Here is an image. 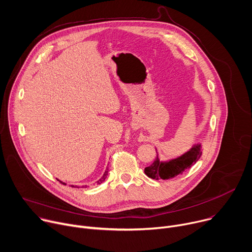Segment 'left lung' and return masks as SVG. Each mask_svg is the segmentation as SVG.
I'll return each instance as SVG.
<instances>
[{"label": "left lung", "instance_id": "8db88e82", "mask_svg": "<svg viewBox=\"0 0 252 252\" xmlns=\"http://www.w3.org/2000/svg\"><path fill=\"white\" fill-rule=\"evenodd\" d=\"M157 158L155 161L145 168V173L153 179H169L179 173H183L188 168L191 167L202 156V145L196 142L192 147L182 156L161 160L157 151Z\"/></svg>", "mask_w": 252, "mask_h": 252}]
</instances>
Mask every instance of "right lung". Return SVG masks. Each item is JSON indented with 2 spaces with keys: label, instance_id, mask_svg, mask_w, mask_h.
I'll return each instance as SVG.
<instances>
[{
  "label": "right lung",
  "instance_id": "right-lung-1",
  "mask_svg": "<svg viewBox=\"0 0 252 252\" xmlns=\"http://www.w3.org/2000/svg\"><path fill=\"white\" fill-rule=\"evenodd\" d=\"M107 171H109V168H107V167H106V169H105V171L103 172L102 176H101V177H100V178L98 179V181L96 182V183H97V185H100V184H101L102 182H104V179H105V178H106V176H107ZM58 181H59V179H58ZM60 182H61V181H60ZM61 183H62V182H61ZM64 185H65V184H64ZM71 187H73V188H74V186H71Z\"/></svg>",
  "mask_w": 252,
  "mask_h": 252
}]
</instances>
